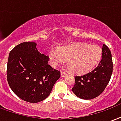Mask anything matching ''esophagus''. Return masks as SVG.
I'll use <instances>...</instances> for the list:
<instances>
[{
  "label": "esophagus",
  "mask_w": 121,
  "mask_h": 121,
  "mask_svg": "<svg viewBox=\"0 0 121 121\" xmlns=\"http://www.w3.org/2000/svg\"><path fill=\"white\" fill-rule=\"evenodd\" d=\"M67 74L66 73L65 71H61V76H62V77H65Z\"/></svg>",
  "instance_id": "34e87169"
}]
</instances>
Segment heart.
<instances>
[{
    "label": "heart",
    "instance_id": "obj_1",
    "mask_svg": "<svg viewBox=\"0 0 121 121\" xmlns=\"http://www.w3.org/2000/svg\"><path fill=\"white\" fill-rule=\"evenodd\" d=\"M102 49L95 45L78 43L60 48L58 52L51 50L48 57L53 66L57 67L67 61L70 71L82 74L88 72L101 58Z\"/></svg>",
    "mask_w": 121,
    "mask_h": 121
}]
</instances>
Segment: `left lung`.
Masks as SVG:
<instances>
[{"label": "left lung", "instance_id": "8db88e82", "mask_svg": "<svg viewBox=\"0 0 121 121\" xmlns=\"http://www.w3.org/2000/svg\"><path fill=\"white\" fill-rule=\"evenodd\" d=\"M102 59L96 67L88 73L75 76L72 91L82 99L90 100L99 96L109 83L112 72L113 61L109 48L103 44Z\"/></svg>", "mask_w": 121, "mask_h": 121}]
</instances>
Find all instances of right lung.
I'll list each match as a JSON object with an SVG mask.
<instances>
[{"label":"right lung","mask_w":121,"mask_h":121,"mask_svg":"<svg viewBox=\"0 0 121 121\" xmlns=\"http://www.w3.org/2000/svg\"><path fill=\"white\" fill-rule=\"evenodd\" d=\"M34 42H24L10 51L7 80L10 88L23 100L37 103L47 99L60 71L48 64L49 57L37 50Z\"/></svg>","instance_id":"add662e5"}]
</instances>
